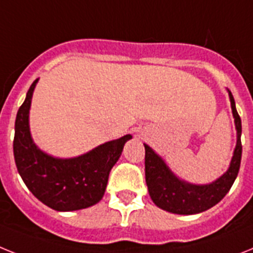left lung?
<instances>
[{
  "label": "left lung",
  "instance_id": "8db88e82",
  "mask_svg": "<svg viewBox=\"0 0 253 253\" xmlns=\"http://www.w3.org/2000/svg\"><path fill=\"white\" fill-rule=\"evenodd\" d=\"M237 127V146L230 167L220 179L210 185H192L179 180L162 159L148 145L145 146V180L152 201L162 210L177 215H193L217 205L230 190L239 172L242 159V122L235 109L234 97L229 92Z\"/></svg>",
  "mask_w": 253,
  "mask_h": 253
}]
</instances>
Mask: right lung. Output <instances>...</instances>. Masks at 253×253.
Instances as JSON below:
<instances>
[{"label":"right lung","mask_w":253,"mask_h":253,"mask_svg":"<svg viewBox=\"0 0 253 253\" xmlns=\"http://www.w3.org/2000/svg\"><path fill=\"white\" fill-rule=\"evenodd\" d=\"M37 80L31 84L15 121L14 157L27 188L42 203L56 211H76L95 205L103 198L112 167L131 135L97 146L72 159L47 156L33 144L28 114Z\"/></svg>","instance_id":"obj_1"}]
</instances>
